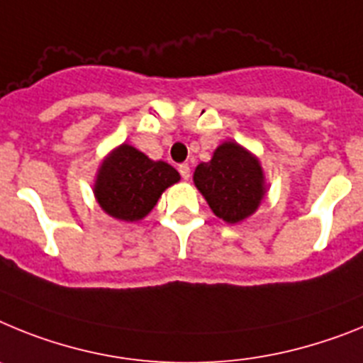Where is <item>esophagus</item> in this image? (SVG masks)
<instances>
[{"label": "esophagus", "instance_id": "obj_1", "mask_svg": "<svg viewBox=\"0 0 363 363\" xmlns=\"http://www.w3.org/2000/svg\"><path fill=\"white\" fill-rule=\"evenodd\" d=\"M179 173H181V177L184 179V181H188V179H190V175H191L190 166H188V164H181V166H179Z\"/></svg>", "mask_w": 363, "mask_h": 363}]
</instances>
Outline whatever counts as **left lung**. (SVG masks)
<instances>
[{"label":"left lung","mask_w":363,"mask_h":363,"mask_svg":"<svg viewBox=\"0 0 363 363\" xmlns=\"http://www.w3.org/2000/svg\"><path fill=\"white\" fill-rule=\"evenodd\" d=\"M194 182L212 212L232 225L256 212L264 194L259 162L235 143L220 144L210 162L199 164Z\"/></svg>","instance_id":"8db88e82"}]
</instances>
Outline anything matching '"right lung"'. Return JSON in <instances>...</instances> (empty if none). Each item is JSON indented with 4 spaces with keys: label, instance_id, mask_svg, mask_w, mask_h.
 Masks as SVG:
<instances>
[{
    "label": "right lung",
    "instance_id": "right-lung-1",
    "mask_svg": "<svg viewBox=\"0 0 363 363\" xmlns=\"http://www.w3.org/2000/svg\"><path fill=\"white\" fill-rule=\"evenodd\" d=\"M179 179V172L169 164L150 160L133 146L122 144L102 164L94 195L115 219L138 220L153 210L162 191Z\"/></svg>",
    "mask_w": 363,
    "mask_h": 363
}]
</instances>
